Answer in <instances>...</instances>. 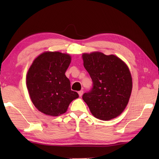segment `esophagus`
<instances>
[{
  "instance_id": "esophagus-1",
  "label": "esophagus",
  "mask_w": 159,
  "mask_h": 159,
  "mask_svg": "<svg viewBox=\"0 0 159 159\" xmlns=\"http://www.w3.org/2000/svg\"><path fill=\"white\" fill-rule=\"evenodd\" d=\"M78 93H79V96L80 97H81L82 96H83V91H79V92H78Z\"/></svg>"
}]
</instances>
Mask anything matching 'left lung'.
I'll return each instance as SVG.
<instances>
[{"label":"left lung","instance_id":"obj_1","mask_svg":"<svg viewBox=\"0 0 159 159\" xmlns=\"http://www.w3.org/2000/svg\"><path fill=\"white\" fill-rule=\"evenodd\" d=\"M83 66L93 80L91 92L83 99L98 119H114L126 109L133 89L132 76L126 63L114 55L101 52L83 53Z\"/></svg>","mask_w":159,"mask_h":159}]
</instances>
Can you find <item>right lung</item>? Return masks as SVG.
Masks as SVG:
<instances>
[{"mask_svg":"<svg viewBox=\"0 0 159 159\" xmlns=\"http://www.w3.org/2000/svg\"><path fill=\"white\" fill-rule=\"evenodd\" d=\"M71 56L58 51L40 54L30 66L26 84L33 104L42 113L57 117L65 113L79 94L71 90L66 72Z\"/></svg>","mask_w":159,"mask_h":159,"instance_id":"1","label":"right lung"}]
</instances>
